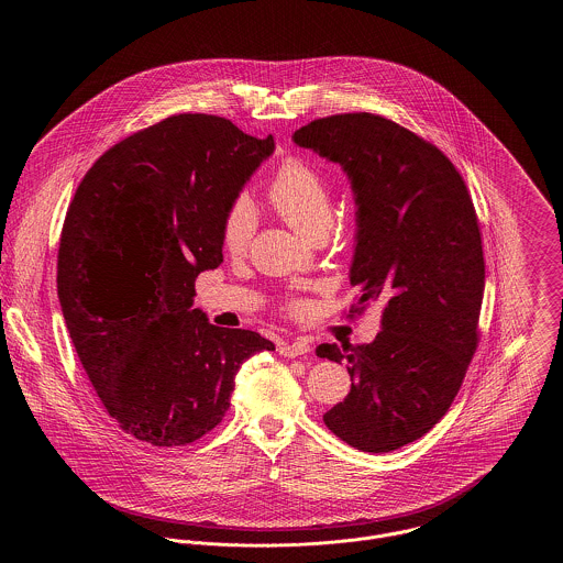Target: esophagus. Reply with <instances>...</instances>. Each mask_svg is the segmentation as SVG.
I'll list each match as a JSON object with an SVG mask.
<instances>
[{
	"label": "esophagus",
	"mask_w": 563,
	"mask_h": 563,
	"mask_svg": "<svg viewBox=\"0 0 563 563\" xmlns=\"http://www.w3.org/2000/svg\"><path fill=\"white\" fill-rule=\"evenodd\" d=\"M310 344L308 342H285V344H280L278 346V352L283 354V356H289V358H295V356H301V354H308L310 352Z\"/></svg>",
	"instance_id": "34e87169"
}]
</instances>
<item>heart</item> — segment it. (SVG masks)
Masks as SVG:
<instances>
[{
	"mask_svg": "<svg viewBox=\"0 0 563 563\" xmlns=\"http://www.w3.org/2000/svg\"><path fill=\"white\" fill-rule=\"evenodd\" d=\"M269 207L306 241L324 239L333 223V196L321 168L301 158H287L276 168L268 188ZM255 232V211L239 198L223 219L221 242L230 255H242Z\"/></svg>",
	"mask_w": 563,
	"mask_h": 563,
	"instance_id": "heart-1",
	"label": "heart"
}]
</instances>
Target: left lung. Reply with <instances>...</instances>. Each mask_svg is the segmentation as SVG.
<instances>
[{
	"label": "left lung",
	"mask_w": 563,
	"mask_h": 563,
	"mask_svg": "<svg viewBox=\"0 0 563 563\" xmlns=\"http://www.w3.org/2000/svg\"><path fill=\"white\" fill-rule=\"evenodd\" d=\"M294 143L346 173L356 205L354 312L382 308L372 344L317 349L349 363L352 379L322 420L361 452H393L445 416L477 350L485 264L475 207L441 150L382 115L321 118L295 131Z\"/></svg>",
	"instance_id": "left-lung-1"
}]
</instances>
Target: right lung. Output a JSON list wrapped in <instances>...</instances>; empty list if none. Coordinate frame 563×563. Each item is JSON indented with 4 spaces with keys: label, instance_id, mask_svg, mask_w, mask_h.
Listing matches in <instances>:
<instances>
[{
    "label": "right lung",
    "instance_id": "right-lung-1",
    "mask_svg": "<svg viewBox=\"0 0 563 563\" xmlns=\"http://www.w3.org/2000/svg\"><path fill=\"white\" fill-rule=\"evenodd\" d=\"M274 139L179 113L115 143L86 173L58 246V301L81 367L131 437L188 445L214 429L242 363L274 344L194 308L223 262L221 228Z\"/></svg>",
    "mask_w": 563,
    "mask_h": 563
}]
</instances>
